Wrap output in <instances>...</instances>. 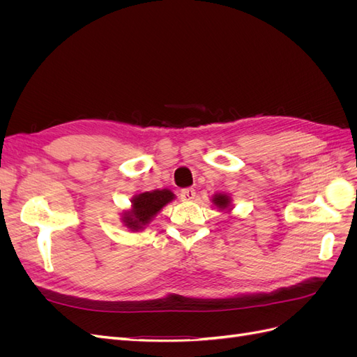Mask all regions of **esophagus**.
<instances>
[{
	"label": "esophagus",
	"instance_id": "34e87169",
	"mask_svg": "<svg viewBox=\"0 0 357 357\" xmlns=\"http://www.w3.org/2000/svg\"><path fill=\"white\" fill-rule=\"evenodd\" d=\"M195 197H197V192L193 189H183L180 192V199L185 201V202L193 201V199H195Z\"/></svg>",
	"mask_w": 357,
	"mask_h": 357
}]
</instances>
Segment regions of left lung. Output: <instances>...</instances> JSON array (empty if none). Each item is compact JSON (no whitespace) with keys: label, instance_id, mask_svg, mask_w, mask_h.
Segmentation results:
<instances>
[{"label":"left lung","instance_id":"1","mask_svg":"<svg viewBox=\"0 0 357 357\" xmlns=\"http://www.w3.org/2000/svg\"><path fill=\"white\" fill-rule=\"evenodd\" d=\"M211 202L215 208H219L220 211H228L232 213L234 204H232V197L229 193L225 192H215L214 195L211 197Z\"/></svg>","mask_w":357,"mask_h":357}]
</instances>
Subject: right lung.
<instances>
[{
	"instance_id": "obj_1",
	"label": "right lung",
	"mask_w": 357,
	"mask_h": 357,
	"mask_svg": "<svg viewBox=\"0 0 357 357\" xmlns=\"http://www.w3.org/2000/svg\"><path fill=\"white\" fill-rule=\"evenodd\" d=\"M174 199V192L167 188L138 193L132 197L131 207L122 211V225L132 232L143 231L156 214Z\"/></svg>"
}]
</instances>
